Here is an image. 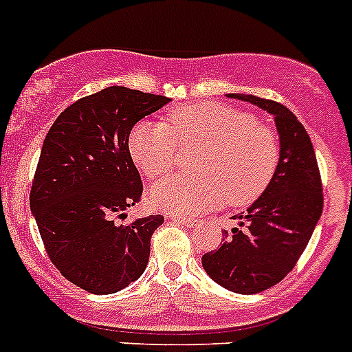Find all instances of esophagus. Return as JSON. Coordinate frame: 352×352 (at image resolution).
Segmentation results:
<instances>
[{"mask_svg":"<svg viewBox=\"0 0 352 352\" xmlns=\"http://www.w3.org/2000/svg\"><path fill=\"white\" fill-rule=\"evenodd\" d=\"M170 218L173 219V221L177 223H182V225L186 226H196L197 225V219H192V218H186V216H170Z\"/></svg>","mask_w":352,"mask_h":352,"instance_id":"obj_1","label":"esophagus"}]
</instances>
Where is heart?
<instances>
[{
    "mask_svg": "<svg viewBox=\"0 0 352 352\" xmlns=\"http://www.w3.org/2000/svg\"><path fill=\"white\" fill-rule=\"evenodd\" d=\"M202 144L199 175H173L151 190L155 208L190 216L226 202L243 206L265 192L278 172V134L250 112L214 102L184 105L165 122H140L129 134V153L138 168L156 180L177 165V143Z\"/></svg>",
    "mask_w": 352,
    "mask_h": 352,
    "instance_id": "obj_1",
    "label": "heart"
}]
</instances>
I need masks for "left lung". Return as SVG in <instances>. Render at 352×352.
Returning <instances> with one entry per match:
<instances>
[{"label":"left lung","mask_w":352,"mask_h":352,"mask_svg":"<svg viewBox=\"0 0 352 352\" xmlns=\"http://www.w3.org/2000/svg\"><path fill=\"white\" fill-rule=\"evenodd\" d=\"M274 116L281 160L271 186L235 216L239 228L223 232L218 250L202 255L212 281L240 294L269 289L286 278L311 239L324 209L317 156L307 129L283 104L255 95L230 94Z\"/></svg>","instance_id":"8db88e82"}]
</instances>
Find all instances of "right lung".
Returning a JSON list of instances; mask_svg holds the SVG:
<instances>
[{"label":"right lung","mask_w":352,"mask_h":352,"mask_svg":"<svg viewBox=\"0 0 352 352\" xmlns=\"http://www.w3.org/2000/svg\"><path fill=\"white\" fill-rule=\"evenodd\" d=\"M168 102L109 87L65 109L45 136L30 209L52 264L88 293H117L146 269L151 235L165 218L151 214L127 225L117 219L143 196L131 129Z\"/></svg>","instance_id":"add662e5"}]
</instances>
